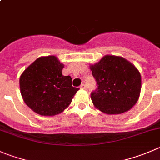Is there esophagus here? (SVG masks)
Listing matches in <instances>:
<instances>
[{"mask_svg": "<svg viewBox=\"0 0 160 160\" xmlns=\"http://www.w3.org/2000/svg\"><path fill=\"white\" fill-rule=\"evenodd\" d=\"M80 88L83 90H87V86L84 84V83H82V84L80 85Z\"/></svg>", "mask_w": 160, "mask_h": 160, "instance_id": "esophagus-1", "label": "esophagus"}]
</instances>
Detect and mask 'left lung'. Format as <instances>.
Returning a JSON list of instances; mask_svg holds the SVG:
<instances>
[{"label": "left lung", "mask_w": 160, "mask_h": 160, "mask_svg": "<svg viewBox=\"0 0 160 160\" xmlns=\"http://www.w3.org/2000/svg\"><path fill=\"white\" fill-rule=\"evenodd\" d=\"M90 69L98 85L91 94L96 108L106 114H120L135 105L142 77L132 63L123 57L105 55Z\"/></svg>", "instance_id": "obj_1"}]
</instances>
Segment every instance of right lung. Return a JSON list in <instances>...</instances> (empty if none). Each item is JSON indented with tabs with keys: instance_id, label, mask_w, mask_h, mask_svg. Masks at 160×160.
<instances>
[{
	"instance_id": "obj_1",
	"label": "right lung",
	"mask_w": 160,
	"mask_h": 160,
	"mask_svg": "<svg viewBox=\"0 0 160 160\" xmlns=\"http://www.w3.org/2000/svg\"><path fill=\"white\" fill-rule=\"evenodd\" d=\"M64 65L53 55L40 57L22 73L20 91L25 103L41 116L64 111L79 88L72 86L70 76L62 73Z\"/></svg>"
}]
</instances>
